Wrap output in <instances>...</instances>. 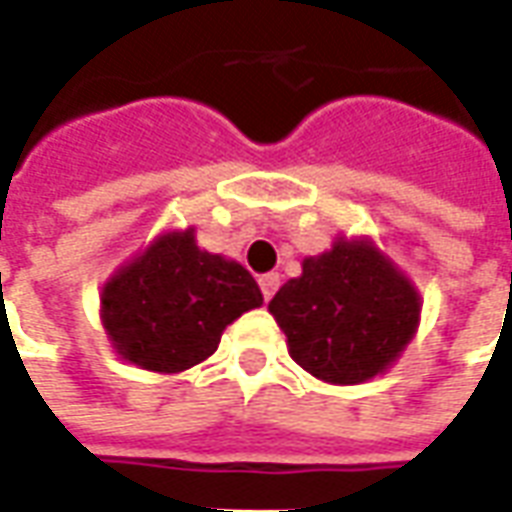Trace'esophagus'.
<instances>
[{"label": "esophagus", "mask_w": 512, "mask_h": 512, "mask_svg": "<svg viewBox=\"0 0 512 512\" xmlns=\"http://www.w3.org/2000/svg\"><path fill=\"white\" fill-rule=\"evenodd\" d=\"M277 288H280V274H263V277H260V291H263V299H266V302L277 293Z\"/></svg>", "instance_id": "esophagus-1"}]
</instances>
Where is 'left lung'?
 Segmentation results:
<instances>
[{"mask_svg": "<svg viewBox=\"0 0 512 512\" xmlns=\"http://www.w3.org/2000/svg\"><path fill=\"white\" fill-rule=\"evenodd\" d=\"M288 352L313 377L357 385L391 368L413 341L421 296L368 238H338L330 252L305 257L268 302Z\"/></svg>", "mask_w": 512, "mask_h": 512, "instance_id": "obj_1", "label": "left lung"}]
</instances>
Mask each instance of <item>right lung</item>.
Returning <instances> with one entry per match:
<instances>
[{"label":"right lung","mask_w":512,"mask_h":512,"mask_svg":"<svg viewBox=\"0 0 512 512\" xmlns=\"http://www.w3.org/2000/svg\"><path fill=\"white\" fill-rule=\"evenodd\" d=\"M260 305L255 277L199 249L188 227L163 232L105 282L102 324L124 360L177 374L207 360L227 324Z\"/></svg>","instance_id":"1"}]
</instances>
